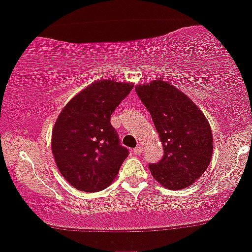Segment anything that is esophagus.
<instances>
[{"label":"esophagus","instance_id":"1","mask_svg":"<svg viewBox=\"0 0 252 252\" xmlns=\"http://www.w3.org/2000/svg\"><path fill=\"white\" fill-rule=\"evenodd\" d=\"M142 151H143V148L141 146H137L136 148H134L133 153H134V155H141L142 154Z\"/></svg>","mask_w":252,"mask_h":252}]
</instances>
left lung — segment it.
Listing matches in <instances>:
<instances>
[{
  "label": "left lung",
  "instance_id": "1",
  "mask_svg": "<svg viewBox=\"0 0 252 252\" xmlns=\"http://www.w3.org/2000/svg\"><path fill=\"white\" fill-rule=\"evenodd\" d=\"M136 93L159 134L164 149L159 163L150 164L155 180L170 190L194 184L211 163V126L185 93L160 79L136 85Z\"/></svg>",
  "mask_w": 252,
  "mask_h": 252
}]
</instances>
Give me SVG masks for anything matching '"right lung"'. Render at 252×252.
<instances>
[{"label": "right lung", "instance_id": "1", "mask_svg": "<svg viewBox=\"0 0 252 252\" xmlns=\"http://www.w3.org/2000/svg\"><path fill=\"white\" fill-rule=\"evenodd\" d=\"M134 87L130 82L98 80L74 95L62 110L51 133L55 161L68 184L80 191L109 187L128 150L110 118Z\"/></svg>", "mask_w": 252, "mask_h": 252}]
</instances>
